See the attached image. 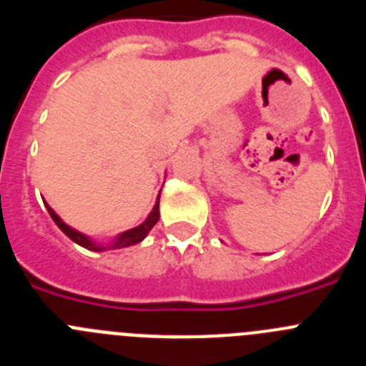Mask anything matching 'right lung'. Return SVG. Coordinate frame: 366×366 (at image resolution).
Listing matches in <instances>:
<instances>
[{"label":"right lung","mask_w":366,"mask_h":366,"mask_svg":"<svg viewBox=\"0 0 366 366\" xmlns=\"http://www.w3.org/2000/svg\"><path fill=\"white\" fill-rule=\"evenodd\" d=\"M47 211H49L51 218L54 219V223H56L58 227L62 229L64 234L69 236V238L74 242V244L82 245V247H86V249H92V251H102V249H109V247H102V245L93 244V242L89 240L87 236L82 234V232L74 231V229H71L69 225H66V223H64L62 219L58 218V214L53 211V209H51L49 205H47ZM157 219H159V198H157V203H155V205H154V211L150 212V216H148V218H147V222L141 223L139 227L130 229V231L122 232V234L117 238V242H115V244H112V247L113 249H119V247H128V245L139 244V242L143 240L144 236H147L148 232H150V229L154 227L155 223H157Z\"/></svg>","instance_id":"obj_1"}]
</instances>
